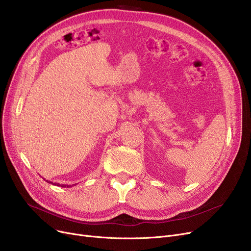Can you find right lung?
Listing matches in <instances>:
<instances>
[{
  "label": "right lung",
  "mask_w": 251,
  "mask_h": 251,
  "mask_svg": "<svg viewBox=\"0 0 251 251\" xmlns=\"http://www.w3.org/2000/svg\"><path fill=\"white\" fill-rule=\"evenodd\" d=\"M48 183H50L52 184V185H56V186H60V187H72L73 185H75V184H73V185H67V184H60V183H52L51 181H49V180H46Z\"/></svg>",
  "instance_id": "right-lung-1"
}]
</instances>
